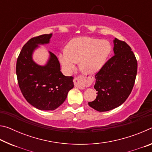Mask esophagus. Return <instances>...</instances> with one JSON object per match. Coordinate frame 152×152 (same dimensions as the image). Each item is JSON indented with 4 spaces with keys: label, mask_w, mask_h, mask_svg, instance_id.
<instances>
[{
    "label": "esophagus",
    "mask_w": 152,
    "mask_h": 152,
    "mask_svg": "<svg viewBox=\"0 0 152 152\" xmlns=\"http://www.w3.org/2000/svg\"><path fill=\"white\" fill-rule=\"evenodd\" d=\"M74 83L76 87L80 89H84L85 87L91 84V81L89 79L85 80V77L83 76H78L74 78Z\"/></svg>",
    "instance_id": "obj_1"
}]
</instances>
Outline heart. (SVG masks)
<instances>
[{
    "instance_id": "heart-1",
    "label": "heart",
    "mask_w": 152,
    "mask_h": 152,
    "mask_svg": "<svg viewBox=\"0 0 152 152\" xmlns=\"http://www.w3.org/2000/svg\"><path fill=\"white\" fill-rule=\"evenodd\" d=\"M110 51L107 41L91 37H77L60 53L59 59L66 72L70 74L80 61V67L88 73H95L103 66Z\"/></svg>"
}]
</instances>
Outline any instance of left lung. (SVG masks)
I'll return each instance as SVG.
<instances>
[{"label": "left lung", "instance_id": "1", "mask_svg": "<svg viewBox=\"0 0 152 152\" xmlns=\"http://www.w3.org/2000/svg\"><path fill=\"white\" fill-rule=\"evenodd\" d=\"M115 55L95 75L94 88L97 96L89 106L100 112L118 107L129 96L134 86L137 72V61L132 48L124 41L115 38Z\"/></svg>", "mask_w": 152, "mask_h": 152}]
</instances>
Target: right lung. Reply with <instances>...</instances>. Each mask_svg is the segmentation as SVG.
Segmentation results:
<instances>
[{
	"label": "right lung",
	"instance_id": "obj_1",
	"mask_svg": "<svg viewBox=\"0 0 152 152\" xmlns=\"http://www.w3.org/2000/svg\"><path fill=\"white\" fill-rule=\"evenodd\" d=\"M52 34H44L30 39L23 47L17 60V81L27 101L37 109L53 110L65 101L69 91L74 87L73 77L65 76L55 54L45 66L35 64L32 54L38 45L50 42Z\"/></svg>",
	"mask_w": 152,
	"mask_h": 152
}]
</instances>
